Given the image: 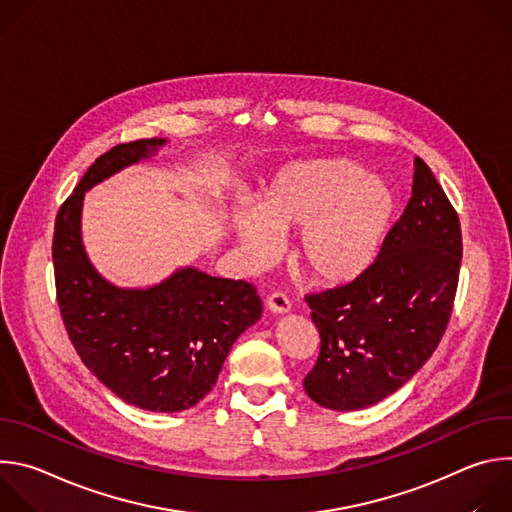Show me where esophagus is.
I'll use <instances>...</instances> for the list:
<instances>
[{
    "label": "esophagus",
    "mask_w": 512,
    "mask_h": 512,
    "mask_svg": "<svg viewBox=\"0 0 512 512\" xmlns=\"http://www.w3.org/2000/svg\"><path fill=\"white\" fill-rule=\"evenodd\" d=\"M265 306H267V310L273 312V314H287V312L291 310V304H289L287 296H285V294H279V291H275V294H271V296L267 298Z\"/></svg>",
    "instance_id": "obj_1"
}]
</instances>
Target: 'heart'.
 <instances>
[{"mask_svg": "<svg viewBox=\"0 0 512 512\" xmlns=\"http://www.w3.org/2000/svg\"><path fill=\"white\" fill-rule=\"evenodd\" d=\"M389 184L356 162L322 158L279 168L259 200L235 198L231 225L249 263L269 265L279 233H295L294 261L314 283L340 287L367 273L395 223Z\"/></svg>", "mask_w": 512, "mask_h": 512, "instance_id": "heart-1", "label": "heart"}]
</instances>
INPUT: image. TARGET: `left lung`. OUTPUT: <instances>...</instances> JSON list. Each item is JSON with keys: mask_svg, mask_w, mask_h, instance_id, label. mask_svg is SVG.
<instances>
[{"mask_svg": "<svg viewBox=\"0 0 512 512\" xmlns=\"http://www.w3.org/2000/svg\"><path fill=\"white\" fill-rule=\"evenodd\" d=\"M411 190L375 265L348 285L306 298L320 356L304 389L326 409H367L393 395L446 332L462 261L460 221L421 158Z\"/></svg>", "mask_w": 512, "mask_h": 512, "instance_id": "obj_1", "label": "left lung"}]
</instances>
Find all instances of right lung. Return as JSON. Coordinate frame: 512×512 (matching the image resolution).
I'll return each instance as SVG.
<instances>
[{"label":"right lung","instance_id":"add662e5","mask_svg":"<svg viewBox=\"0 0 512 512\" xmlns=\"http://www.w3.org/2000/svg\"><path fill=\"white\" fill-rule=\"evenodd\" d=\"M166 143H121L87 170L56 214L52 259L60 314L85 367L121 401L174 413L208 395L231 346L263 306L251 283L192 265L150 287H119L91 263L81 231L85 194L154 158Z\"/></svg>","mask_w":512,"mask_h":512}]
</instances>
